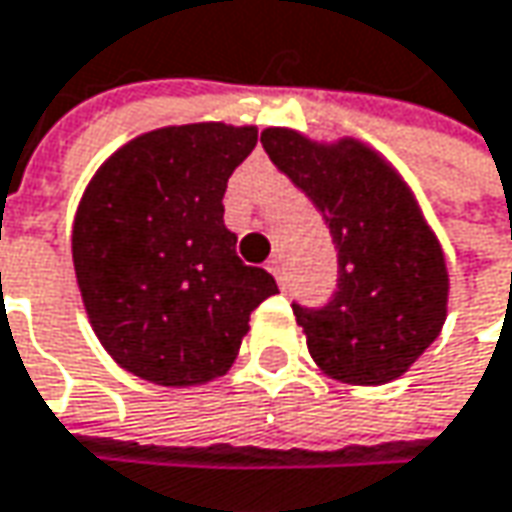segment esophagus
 I'll use <instances>...</instances> for the list:
<instances>
[{"mask_svg":"<svg viewBox=\"0 0 512 512\" xmlns=\"http://www.w3.org/2000/svg\"><path fill=\"white\" fill-rule=\"evenodd\" d=\"M268 270L276 276V282H279V285H285V268H282V259H279V256H273V259H270Z\"/></svg>","mask_w":512,"mask_h":512,"instance_id":"1","label":"esophagus"}]
</instances>
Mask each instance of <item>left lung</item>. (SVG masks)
<instances>
[{
  "label": "left lung",
  "instance_id": "left-lung-1",
  "mask_svg": "<svg viewBox=\"0 0 512 512\" xmlns=\"http://www.w3.org/2000/svg\"><path fill=\"white\" fill-rule=\"evenodd\" d=\"M262 146L314 201L337 247V294L325 308L294 305L314 363L351 386L392 383L447 320L449 273L438 236L409 184L363 141L320 143L270 126Z\"/></svg>",
  "mask_w": 512,
  "mask_h": 512
}]
</instances>
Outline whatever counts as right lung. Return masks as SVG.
Returning a JSON list of instances; mask_svg holds the SVG:
<instances>
[{
	"label": "right lung",
	"mask_w": 512,
	"mask_h": 512,
	"mask_svg": "<svg viewBox=\"0 0 512 512\" xmlns=\"http://www.w3.org/2000/svg\"><path fill=\"white\" fill-rule=\"evenodd\" d=\"M256 141V126H164L94 172L71 256L91 328L120 369L175 389L210 383L233 366L250 311L279 294L224 227L227 181Z\"/></svg>",
	"instance_id": "right-lung-1"
}]
</instances>
